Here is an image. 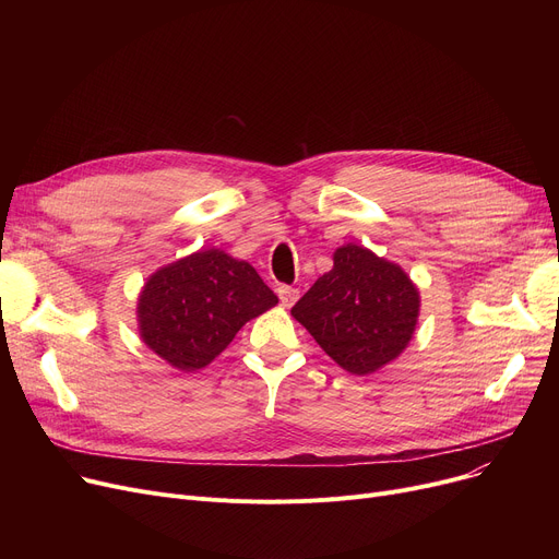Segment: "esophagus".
<instances>
[{
	"instance_id": "34e87169",
	"label": "esophagus",
	"mask_w": 559,
	"mask_h": 559,
	"mask_svg": "<svg viewBox=\"0 0 559 559\" xmlns=\"http://www.w3.org/2000/svg\"><path fill=\"white\" fill-rule=\"evenodd\" d=\"M276 292H278V299H281V304H283L285 308L295 306L297 299H299V289L292 287V285H278Z\"/></svg>"
}]
</instances>
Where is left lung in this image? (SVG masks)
I'll return each instance as SVG.
<instances>
[{"mask_svg":"<svg viewBox=\"0 0 559 559\" xmlns=\"http://www.w3.org/2000/svg\"><path fill=\"white\" fill-rule=\"evenodd\" d=\"M292 317L346 371L367 376L407 346L419 317V292L394 262L358 245L340 247L333 270L292 308Z\"/></svg>","mask_w":559,"mask_h":559,"instance_id":"8db88e82","label":"left lung"}]
</instances>
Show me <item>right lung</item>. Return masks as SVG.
Instances as JSON below:
<instances>
[{
	"label": "right lung",
	"mask_w": 559,
	"mask_h": 559,
	"mask_svg": "<svg viewBox=\"0 0 559 559\" xmlns=\"http://www.w3.org/2000/svg\"><path fill=\"white\" fill-rule=\"evenodd\" d=\"M276 304L249 262L219 249L199 251L146 281L138 304L140 335L171 367L197 371L211 365L249 319Z\"/></svg>",
	"instance_id": "right-lung-1"
}]
</instances>
